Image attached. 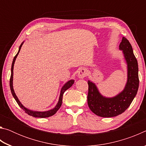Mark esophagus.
Here are the masks:
<instances>
[{
	"label": "esophagus",
	"instance_id": "34e87169",
	"mask_svg": "<svg viewBox=\"0 0 146 146\" xmlns=\"http://www.w3.org/2000/svg\"><path fill=\"white\" fill-rule=\"evenodd\" d=\"M88 74V70L87 69L85 68H82L79 69L78 71V77L79 78H84L86 77Z\"/></svg>",
	"mask_w": 146,
	"mask_h": 146
}]
</instances>
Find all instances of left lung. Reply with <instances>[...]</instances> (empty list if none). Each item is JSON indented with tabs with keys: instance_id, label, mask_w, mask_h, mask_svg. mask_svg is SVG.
<instances>
[{
	"instance_id": "obj_1",
	"label": "left lung",
	"mask_w": 146,
	"mask_h": 146,
	"mask_svg": "<svg viewBox=\"0 0 146 146\" xmlns=\"http://www.w3.org/2000/svg\"><path fill=\"white\" fill-rule=\"evenodd\" d=\"M119 49L122 51L127 65V80L123 90L113 97H105L100 93L95 83L88 81V106L91 111L101 117H113L122 114L129 108L138 91V62L126 38L122 37Z\"/></svg>"
}]
</instances>
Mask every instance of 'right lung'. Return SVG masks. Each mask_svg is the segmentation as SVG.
Instances as JSON below:
<instances>
[{"instance_id": "right-lung-1", "label": "right lung", "mask_w": 146, "mask_h": 146, "mask_svg": "<svg viewBox=\"0 0 146 146\" xmlns=\"http://www.w3.org/2000/svg\"><path fill=\"white\" fill-rule=\"evenodd\" d=\"M24 43V42L23 43L21 44V46L19 47V51L18 53H17V55L15 56V57L13 58V62H12V65H11V77H10V80H9V86H10V90L11 91V93H12V95H13V97H14L15 99L16 102L18 104L19 106L21 107L23 110L25 111L27 114H28L29 115L32 116V117H37V118H46V117H51V116H53V115H55V113H56V111L59 110V108H60V106L62 105V97H63V95L65 91L68 90L69 88L70 87H71V86H72L74 82H75V80H69L68 82H66L65 84L63 86V87L61 89V91H60V97H59V99H58V102L57 103V104L56 105V106L53 109L51 110H49V111H32L30 110H28V108H26L24 107V106L22 104L21 102H20L18 97H17L15 93L14 90H13V66H14V64H15V62L16 60V58L17 56H18L19 53L20 52V50H21V48L22 46H23V44Z\"/></svg>"}]
</instances>
